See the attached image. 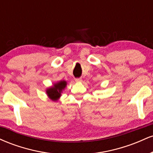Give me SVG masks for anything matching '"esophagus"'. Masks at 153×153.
<instances>
[{"instance_id":"34e87169","label":"esophagus","mask_w":153,"mask_h":153,"mask_svg":"<svg viewBox=\"0 0 153 153\" xmlns=\"http://www.w3.org/2000/svg\"><path fill=\"white\" fill-rule=\"evenodd\" d=\"M75 81L76 82H81L82 81V79L80 78H75Z\"/></svg>"}]
</instances>
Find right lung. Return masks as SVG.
Returning a JSON list of instances; mask_svg holds the SVG:
<instances>
[{
	"label": "right lung",
	"instance_id": "add662e5",
	"mask_svg": "<svg viewBox=\"0 0 153 153\" xmlns=\"http://www.w3.org/2000/svg\"><path fill=\"white\" fill-rule=\"evenodd\" d=\"M66 85V81H64V80L57 82V83L54 84V87L50 88L47 89V94L52 100H54H54H57L59 98L61 95V92L65 88Z\"/></svg>",
	"mask_w": 153,
	"mask_h": 153
}]
</instances>
